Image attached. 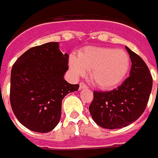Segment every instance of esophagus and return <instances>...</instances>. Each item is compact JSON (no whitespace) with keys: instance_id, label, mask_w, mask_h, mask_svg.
Wrapping results in <instances>:
<instances>
[{"instance_id":"esophagus-1","label":"esophagus","mask_w":158,"mask_h":158,"mask_svg":"<svg viewBox=\"0 0 158 158\" xmlns=\"http://www.w3.org/2000/svg\"><path fill=\"white\" fill-rule=\"evenodd\" d=\"M88 88V86L85 84V83H83V82H81V83H80V89H83V88Z\"/></svg>"}]
</instances>
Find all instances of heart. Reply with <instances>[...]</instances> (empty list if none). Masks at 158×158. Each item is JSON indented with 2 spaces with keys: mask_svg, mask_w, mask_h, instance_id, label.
<instances>
[{
  "mask_svg": "<svg viewBox=\"0 0 158 158\" xmlns=\"http://www.w3.org/2000/svg\"><path fill=\"white\" fill-rule=\"evenodd\" d=\"M69 65L75 77H83L90 71L95 86L109 88L123 81L130 67V58L122 49L87 47L79 52L78 58L70 56Z\"/></svg>",
  "mask_w": 158,
  "mask_h": 158,
  "instance_id": "heart-1",
  "label": "heart"
}]
</instances>
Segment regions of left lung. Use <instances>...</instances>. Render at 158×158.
Instances as JSON below:
<instances>
[{"label": "left lung", "mask_w": 158, "mask_h": 158, "mask_svg": "<svg viewBox=\"0 0 158 158\" xmlns=\"http://www.w3.org/2000/svg\"><path fill=\"white\" fill-rule=\"evenodd\" d=\"M132 67L129 77L110 91H94L89 106L93 119L107 129L134 123L145 111L152 88V77L145 61L126 47Z\"/></svg>", "instance_id": "left-lung-1"}]
</instances>
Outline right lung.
Segmentation results:
<instances>
[{
  "label": "right lung",
  "mask_w": 158,
  "mask_h": 158,
  "mask_svg": "<svg viewBox=\"0 0 158 158\" xmlns=\"http://www.w3.org/2000/svg\"><path fill=\"white\" fill-rule=\"evenodd\" d=\"M68 60V53L60 52L58 42H48L30 48L13 64L10 103L24 127L48 133L59 123L64 96L79 88L64 79Z\"/></svg>",
  "instance_id": "right-lung-1"
}]
</instances>
